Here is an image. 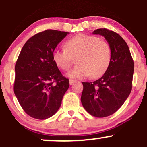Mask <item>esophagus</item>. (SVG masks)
Returning <instances> with one entry per match:
<instances>
[{"label": "esophagus", "mask_w": 147, "mask_h": 147, "mask_svg": "<svg viewBox=\"0 0 147 147\" xmlns=\"http://www.w3.org/2000/svg\"><path fill=\"white\" fill-rule=\"evenodd\" d=\"M69 82H70V85H72V84H73L74 83H75L76 81L73 80V79H70V80H69Z\"/></svg>", "instance_id": "34e87169"}]
</instances>
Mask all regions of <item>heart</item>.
I'll use <instances>...</instances> for the list:
<instances>
[{"label":"heart","mask_w":147,"mask_h":147,"mask_svg":"<svg viewBox=\"0 0 147 147\" xmlns=\"http://www.w3.org/2000/svg\"><path fill=\"white\" fill-rule=\"evenodd\" d=\"M65 49H55L52 59L59 68L68 71L77 58L78 65L68 76L82 79L92 75L99 77L109 69L111 62V50L109 43L97 36L78 34L65 42Z\"/></svg>","instance_id":"obj_1"}]
</instances>
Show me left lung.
<instances>
[{
	"label": "left lung",
	"mask_w": 147,
	"mask_h": 147,
	"mask_svg": "<svg viewBox=\"0 0 147 147\" xmlns=\"http://www.w3.org/2000/svg\"><path fill=\"white\" fill-rule=\"evenodd\" d=\"M94 34L104 36L111 50V62L101 78L93 82H82L81 101L91 115L105 117L123 105L132 89L134 62L127 43L120 35L106 28L97 29Z\"/></svg>",
	"instance_id": "1"
}]
</instances>
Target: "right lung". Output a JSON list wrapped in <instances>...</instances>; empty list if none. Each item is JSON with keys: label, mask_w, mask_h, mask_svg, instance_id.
<instances>
[{"label": "right lung", "mask_w": 147, "mask_h": 147, "mask_svg": "<svg viewBox=\"0 0 147 147\" xmlns=\"http://www.w3.org/2000/svg\"><path fill=\"white\" fill-rule=\"evenodd\" d=\"M68 34L55 30L37 33L20 52L15 65L14 92L30 117L45 119L61 106L69 79L61 73L52 59V52Z\"/></svg>", "instance_id": "1"}]
</instances>
